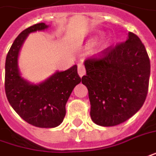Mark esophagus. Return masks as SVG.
<instances>
[{
	"mask_svg": "<svg viewBox=\"0 0 156 156\" xmlns=\"http://www.w3.org/2000/svg\"><path fill=\"white\" fill-rule=\"evenodd\" d=\"M78 73L80 78H82L83 76L85 74V68H84V66H83V62H79L78 64Z\"/></svg>",
	"mask_w": 156,
	"mask_h": 156,
	"instance_id": "1",
	"label": "esophagus"
}]
</instances>
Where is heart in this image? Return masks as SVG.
I'll list each match as a JSON object with an SVG mask.
<instances>
[{
	"instance_id": "b5f03b06",
	"label": "heart",
	"mask_w": 156,
	"mask_h": 156,
	"mask_svg": "<svg viewBox=\"0 0 156 156\" xmlns=\"http://www.w3.org/2000/svg\"><path fill=\"white\" fill-rule=\"evenodd\" d=\"M101 36V32H98V33L96 34L95 36H93V37L91 38V40L92 41H94V40H96V39H98ZM105 46H106V45H105Z\"/></svg>"
}]
</instances>
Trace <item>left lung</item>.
Listing matches in <instances>:
<instances>
[{
	"instance_id": "obj_1",
	"label": "left lung",
	"mask_w": 156,
	"mask_h": 156,
	"mask_svg": "<svg viewBox=\"0 0 156 156\" xmlns=\"http://www.w3.org/2000/svg\"><path fill=\"white\" fill-rule=\"evenodd\" d=\"M84 66L82 83L89 91L95 124L117 126L142 108L148 93L150 61L136 35L128 32L126 42L107 50L99 60H86Z\"/></svg>"
}]
</instances>
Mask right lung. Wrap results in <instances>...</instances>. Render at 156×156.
<instances>
[{"instance_id":"obj_1","label":"right lung","mask_w":156,"mask_h":156,"mask_svg":"<svg viewBox=\"0 0 156 156\" xmlns=\"http://www.w3.org/2000/svg\"><path fill=\"white\" fill-rule=\"evenodd\" d=\"M48 27L39 23L23 30L10 48L5 64V90L9 103L24 120L40 128L60 126L66 115V101L74 87L81 82L77 65L66 71H56L38 83L21 76L19 55L23 43L30 33Z\"/></svg>"}]
</instances>
